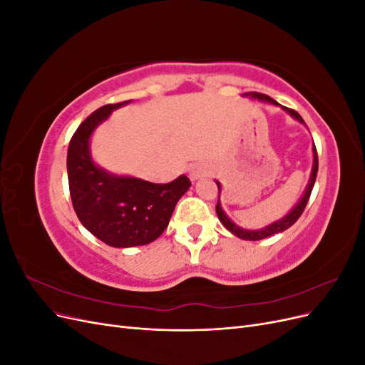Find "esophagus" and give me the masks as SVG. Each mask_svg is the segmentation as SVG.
<instances>
[{"label": "esophagus", "instance_id": "obj_1", "mask_svg": "<svg viewBox=\"0 0 365 365\" xmlns=\"http://www.w3.org/2000/svg\"><path fill=\"white\" fill-rule=\"evenodd\" d=\"M202 175H204V172H202L201 169H195V168H193V169L190 170V180H192V181L200 180Z\"/></svg>", "mask_w": 365, "mask_h": 365}]
</instances>
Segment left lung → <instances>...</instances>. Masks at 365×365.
I'll return each instance as SVG.
<instances>
[{
    "label": "left lung",
    "instance_id": "left-lung-1",
    "mask_svg": "<svg viewBox=\"0 0 365 365\" xmlns=\"http://www.w3.org/2000/svg\"><path fill=\"white\" fill-rule=\"evenodd\" d=\"M244 96H245V97L248 96V97H252V98H257V101L267 102V103H271V105H275V106H282V105H279L277 102H275L274 98H271L269 96H264V94H260V93H245ZM282 108H283L284 111L288 113L289 115H292L295 120L300 121V123H304V120L302 118V115L298 114L297 111H294V109H289V108H286V106H282ZM312 150H314L312 172H311V178H309L307 187H306V190H304V195L302 196V200L297 202V205L291 210V212H289L288 215L283 216V217L279 219V220H275V222H272L271 225L264 227V228H260V230H245V228H240L239 225H236V224L233 222V220H231V219L225 215L222 207H220V201H219V196H220V184H219V181H216L217 190H219L217 204H216V213H217V217H219L220 222H222V225H224L228 231H231V233H233L235 236H237V237H240V239H244V240H260V239H267V237H269V236L282 233V231H284V230H288L289 227H292V225L297 222V219L302 216L303 210H304V207H306V204H307V201H309V196H311V193H312L314 184H315L317 172H318V155H317L315 145H314Z\"/></svg>",
    "mask_w": 365,
    "mask_h": 365
}]
</instances>
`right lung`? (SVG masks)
Listing matches in <instances>:
<instances>
[{
    "mask_svg": "<svg viewBox=\"0 0 365 365\" xmlns=\"http://www.w3.org/2000/svg\"><path fill=\"white\" fill-rule=\"evenodd\" d=\"M130 101L98 108L77 128L68 146L67 170L74 212L82 225L106 245H148L168 228L180 197L192 185L185 175L169 184L118 176L98 168L90 152L94 129Z\"/></svg>",
    "mask_w": 365,
    "mask_h": 365,
    "instance_id": "1",
    "label": "right lung"
}]
</instances>
